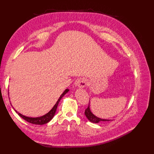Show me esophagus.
Returning <instances> with one entry per match:
<instances>
[{
    "label": "esophagus",
    "instance_id": "esophagus-1",
    "mask_svg": "<svg viewBox=\"0 0 154 154\" xmlns=\"http://www.w3.org/2000/svg\"><path fill=\"white\" fill-rule=\"evenodd\" d=\"M87 83V80L85 78H79V79H77L75 82V85L79 87V88H83L86 86Z\"/></svg>",
    "mask_w": 154,
    "mask_h": 154
}]
</instances>
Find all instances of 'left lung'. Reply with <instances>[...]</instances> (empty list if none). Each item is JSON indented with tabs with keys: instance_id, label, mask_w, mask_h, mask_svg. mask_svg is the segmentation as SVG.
I'll list each match as a JSON object with an SVG mask.
<instances>
[{
	"instance_id": "8db88e82",
	"label": "left lung",
	"mask_w": 154,
	"mask_h": 154,
	"mask_svg": "<svg viewBox=\"0 0 154 154\" xmlns=\"http://www.w3.org/2000/svg\"><path fill=\"white\" fill-rule=\"evenodd\" d=\"M89 106L90 105L89 103V106H88V107L85 109V116L87 118V119L89 120L90 122H93V123H99L100 122H106V121L110 120L100 119V118L97 117L95 115H94V114L91 112Z\"/></svg>"
}]
</instances>
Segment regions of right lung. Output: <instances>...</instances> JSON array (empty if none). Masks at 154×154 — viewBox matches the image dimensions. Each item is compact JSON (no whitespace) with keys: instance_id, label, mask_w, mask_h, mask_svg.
<instances>
[{"instance_id":"1","label":"right lung","mask_w":154,"mask_h":154,"mask_svg":"<svg viewBox=\"0 0 154 154\" xmlns=\"http://www.w3.org/2000/svg\"><path fill=\"white\" fill-rule=\"evenodd\" d=\"M69 91V89H67L64 91V92L61 94V95L60 96V97L59 98V99L57 100V103H55V105L54 106V107L52 108L51 110L50 111V112H48L47 114H45V115L40 116V117H36V118H32V117H28V116H26L22 115V114L19 113L18 112H17L15 110V111L16 112L18 113V115L22 117L23 119L26 120L27 122H30L31 124H36V125H42V124H45L48 122H50V121L53 119V117L55 115V113L56 112V110H57V107L58 106V104L60 103V100L62 99V97H63L65 94H66Z\"/></svg>"}]
</instances>
